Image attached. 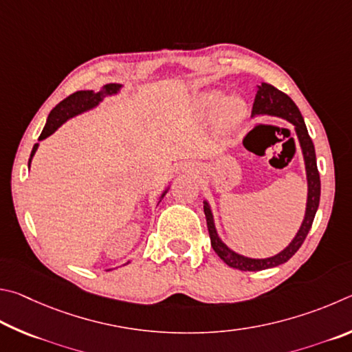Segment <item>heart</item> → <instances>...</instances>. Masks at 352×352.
<instances>
[{"label": "heart", "instance_id": "heart-1", "mask_svg": "<svg viewBox=\"0 0 352 352\" xmlns=\"http://www.w3.org/2000/svg\"><path fill=\"white\" fill-rule=\"evenodd\" d=\"M196 109L201 116H212L218 113V122L227 131L236 129L243 125L249 114L248 103L238 94L224 97L221 89H206L195 96Z\"/></svg>", "mask_w": 352, "mask_h": 352}]
</instances>
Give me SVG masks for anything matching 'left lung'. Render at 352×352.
Wrapping results in <instances>:
<instances>
[{
	"instance_id": "obj_1",
	"label": "left lung",
	"mask_w": 352,
	"mask_h": 352,
	"mask_svg": "<svg viewBox=\"0 0 352 352\" xmlns=\"http://www.w3.org/2000/svg\"><path fill=\"white\" fill-rule=\"evenodd\" d=\"M264 114L281 117V119L292 123L295 128V133H297V138L301 146V153H303L305 168H306V179H307L306 212H305L303 223H301L297 235L294 236V239L289 243L287 248L283 249L280 254L269 258H249V256L236 254L235 250H232L229 245L219 238L217 227H214L212 207L207 201H204V213H206L208 235H210L213 250L217 252L218 256L227 264V266L238 270H244V272H248V270L249 272H256V270L270 269V267L280 266V264L291 260V258L295 255V252L301 248V244H303V241L306 239L307 233H309L314 218H316L318 204H320V175L317 168L316 148H314L312 139L309 138V133H307L306 123L303 120V116H301L298 107L294 103L291 97L285 94V92H281L280 89H276L275 86L269 83H261L258 85L254 108H252V116H264Z\"/></svg>"
}]
</instances>
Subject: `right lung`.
<instances>
[{"instance_id":"right-lung-1","label":"right lung","mask_w":352,"mask_h":352,"mask_svg":"<svg viewBox=\"0 0 352 352\" xmlns=\"http://www.w3.org/2000/svg\"><path fill=\"white\" fill-rule=\"evenodd\" d=\"M120 88H122V85H119V83H108V85H104L103 88L98 91V92H94V91H77V92H74V94H71L69 97H66L65 100H61L57 104V107H55L51 111V113H49L47 120H46V125H45V128H43V131L40 134L38 140L46 139L51 134H54L61 125H63L66 120H69V119H72V117H76L78 114L86 113V111H89L92 108L98 107V103L103 102L104 97L117 94V92L120 91ZM36 148H38V144L34 145L32 153H30L29 164H28L29 166H30V162H32V157H34V154L36 151ZM166 192H168V188L164 190V193L160 195L159 201L164 198Z\"/></svg>"}]
</instances>
